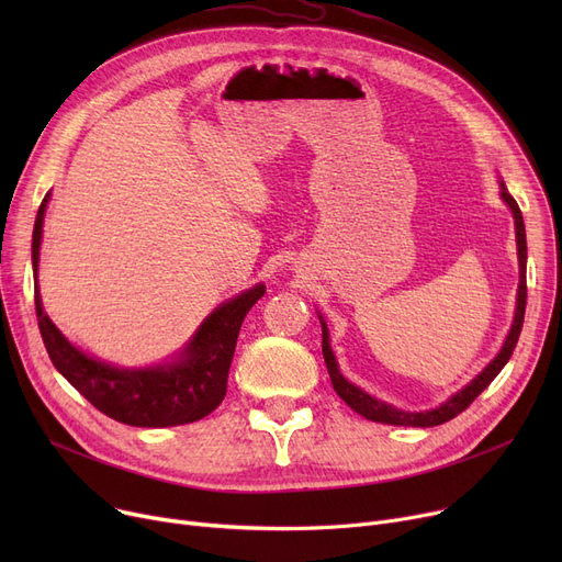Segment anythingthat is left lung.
<instances>
[{
  "label": "left lung",
  "instance_id": "1",
  "mask_svg": "<svg viewBox=\"0 0 562 562\" xmlns=\"http://www.w3.org/2000/svg\"><path fill=\"white\" fill-rule=\"evenodd\" d=\"M498 195H501V200H504L510 206L513 218H515L517 259H519V286H517L515 318H513V326L508 330V337H506L504 346H501V350L496 352V358L474 380L467 382V385L460 392L449 396L445 403H439L432 409L409 412V409L394 407V405H390L385 401H380V398L367 394L358 385H352V382H348L341 375V371H339L337 358H335L333 346H330L328 326H326V321H323V316L318 314L321 333H323V341H321V346H323V360H326V367H328V373H330V380H333V387L341 396V401L348 407L356 409L358 415H362L364 419H371V422H378V424H390V426H415V428H430V426L447 424L453 417H458L462 409H467L469 403L474 401L483 390H487L490 382L501 373V369L508 364L513 350L517 346V339H519V333H521V326H524V312H526V229H524V218H521V212H519V204L508 193L504 180H498Z\"/></svg>",
  "mask_w": 562,
  "mask_h": 562
}]
</instances>
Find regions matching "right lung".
Masks as SVG:
<instances>
[{"mask_svg": "<svg viewBox=\"0 0 562 562\" xmlns=\"http://www.w3.org/2000/svg\"><path fill=\"white\" fill-rule=\"evenodd\" d=\"M49 202L45 195L32 239V263L36 278V316L49 360L70 385L91 401L106 417L138 428H166L198 422L214 412L227 392V373L236 337L250 307L263 296L259 282L218 305L206 316L180 352L155 367L125 369L88 356L70 344L43 310L38 291V259L43 221Z\"/></svg>", "mask_w": 562, "mask_h": 562, "instance_id": "right-lung-1", "label": "right lung"}]
</instances>
